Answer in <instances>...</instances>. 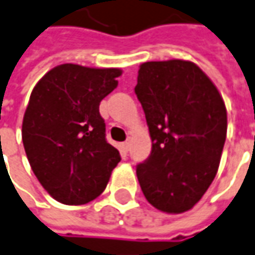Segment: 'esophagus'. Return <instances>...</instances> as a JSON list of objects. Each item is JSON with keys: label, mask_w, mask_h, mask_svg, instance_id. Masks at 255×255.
<instances>
[{"label": "esophagus", "mask_w": 255, "mask_h": 255, "mask_svg": "<svg viewBox=\"0 0 255 255\" xmlns=\"http://www.w3.org/2000/svg\"><path fill=\"white\" fill-rule=\"evenodd\" d=\"M129 146H130V141H129V140H126V141L122 143V148H124L125 151H128V150H129Z\"/></svg>", "instance_id": "34e87169"}]
</instances>
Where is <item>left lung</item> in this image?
<instances>
[{
  "mask_svg": "<svg viewBox=\"0 0 255 255\" xmlns=\"http://www.w3.org/2000/svg\"><path fill=\"white\" fill-rule=\"evenodd\" d=\"M134 92L143 107L151 154L137 165L148 203L184 213L201 201L219 168L227 133L225 101L189 60L141 63Z\"/></svg>",
  "mask_w": 255,
  "mask_h": 255,
  "instance_id": "8db88e82",
  "label": "left lung"
}]
</instances>
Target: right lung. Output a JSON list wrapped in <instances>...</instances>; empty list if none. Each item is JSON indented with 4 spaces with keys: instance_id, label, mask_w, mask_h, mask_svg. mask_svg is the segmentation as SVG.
<instances>
[{
    "instance_id": "obj_1",
    "label": "right lung",
    "mask_w": 255,
    "mask_h": 255,
    "mask_svg": "<svg viewBox=\"0 0 255 255\" xmlns=\"http://www.w3.org/2000/svg\"><path fill=\"white\" fill-rule=\"evenodd\" d=\"M121 76V68L66 63L49 70L30 94L22 141L36 178L57 202L94 201L121 161L100 115V102Z\"/></svg>"
}]
</instances>
